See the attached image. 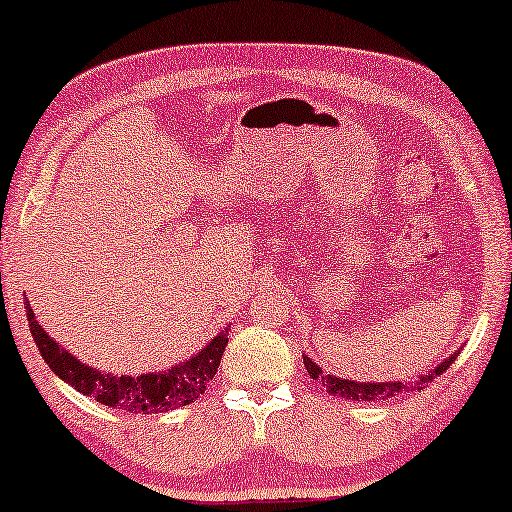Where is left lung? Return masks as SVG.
Segmentation results:
<instances>
[{"instance_id":"1","label":"left lung","mask_w":512,"mask_h":512,"mask_svg":"<svg viewBox=\"0 0 512 512\" xmlns=\"http://www.w3.org/2000/svg\"><path fill=\"white\" fill-rule=\"evenodd\" d=\"M452 361H455V356L445 358L438 368H433L431 373L424 375V378L416 380L414 385H402V383H354V380H339V378H334V375H322L320 366L310 361L308 356H303L305 370H308L315 380H322V383L327 385V392H332V395H337V397L358 399V402H378V399L397 397V395H402V392H409V390H424V387L431 383L436 375H443L445 370L450 368Z\"/></svg>"}]
</instances>
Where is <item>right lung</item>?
Masks as SVG:
<instances>
[{
  "instance_id": "obj_1",
  "label": "right lung",
  "mask_w": 512,
  "mask_h": 512,
  "mask_svg": "<svg viewBox=\"0 0 512 512\" xmlns=\"http://www.w3.org/2000/svg\"><path fill=\"white\" fill-rule=\"evenodd\" d=\"M28 325L38 346L40 356L52 368V373L60 375L64 383H69L81 395L93 397L105 407L132 411V414H158V411H170L185 407L195 402L199 395H204L207 385L214 380L216 368H219L223 349L228 344V330L221 332L202 349L195 358L173 366L166 373H146L129 378V375H103L91 366H84L81 361L64 351L55 339L50 337L35 320L31 305L26 303Z\"/></svg>"
}]
</instances>
